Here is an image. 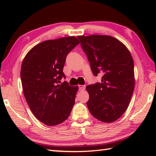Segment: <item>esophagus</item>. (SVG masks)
Returning <instances> with one entry per match:
<instances>
[{
	"mask_svg": "<svg viewBox=\"0 0 156 156\" xmlns=\"http://www.w3.org/2000/svg\"><path fill=\"white\" fill-rule=\"evenodd\" d=\"M78 87H79V89H80V91H84V89H85V85H82V84H80Z\"/></svg>",
	"mask_w": 156,
	"mask_h": 156,
	"instance_id": "esophagus-1",
	"label": "esophagus"
}]
</instances>
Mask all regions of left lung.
Here are the masks:
<instances>
[{"instance_id":"1","label":"left lung","mask_w":156,"mask_h":156,"mask_svg":"<svg viewBox=\"0 0 156 156\" xmlns=\"http://www.w3.org/2000/svg\"><path fill=\"white\" fill-rule=\"evenodd\" d=\"M94 75L102 83L87 86V102L91 115L101 122H113L129 107L135 87L133 60L119 40L107 35L78 36Z\"/></svg>"}]
</instances>
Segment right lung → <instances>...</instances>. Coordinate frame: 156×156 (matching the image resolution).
I'll use <instances>...</instances> for the list:
<instances>
[{
	"label": "right lung",
	"instance_id": "obj_1",
	"mask_svg": "<svg viewBox=\"0 0 156 156\" xmlns=\"http://www.w3.org/2000/svg\"><path fill=\"white\" fill-rule=\"evenodd\" d=\"M80 43L74 36L48 40L31 48L21 65L23 94L35 117L48 126L64 122L69 116L78 87L60 80L66 57Z\"/></svg>",
	"mask_w": 156,
	"mask_h": 156
}]
</instances>
